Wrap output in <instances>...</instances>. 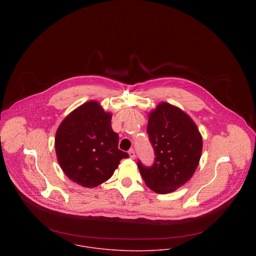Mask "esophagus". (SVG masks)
Segmentation results:
<instances>
[{"label": "esophagus", "instance_id": "obj_1", "mask_svg": "<svg viewBox=\"0 0 256 256\" xmlns=\"http://www.w3.org/2000/svg\"><path fill=\"white\" fill-rule=\"evenodd\" d=\"M128 154H129V156H130V158H135V150H134L133 148L129 150Z\"/></svg>", "mask_w": 256, "mask_h": 256}]
</instances>
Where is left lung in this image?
I'll list each match as a JSON object with an SVG mask.
<instances>
[{"instance_id": "8db88e82", "label": "left lung", "mask_w": 256, "mask_h": 256, "mask_svg": "<svg viewBox=\"0 0 256 256\" xmlns=\"http://www.w3.org/2000/svg\"><path fill=\"white\" fill-rule=\"evenodd\" d=\"M146 133L154 160L150 166L138 160L140 174L154 192H172L187 182L198 166L203 146L199 130L182 110L162 102L150 113Z\"/></svg>"}]
</instances>
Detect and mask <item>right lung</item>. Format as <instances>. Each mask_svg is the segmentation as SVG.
I'll list each match as a JSON object with an SVG mask.
<instances>
[{"mask_svg": "<svg viewBox=\"0 0 256 256\" xmlns=\"http://www.w3.org/2000/svg\"><path fill=\"white\" fill-rule=\"evenodd\" d=\"M119 137L111 128V114L98 102H88L70 113L55 138L58 162L74 182L92 188L112 176L129 154L118 148Z\"/></svg>", "mask_w": 256, "mask_h": 256, "instance_id": "right-lung-1", "label": "right lung"}]
</instances>
